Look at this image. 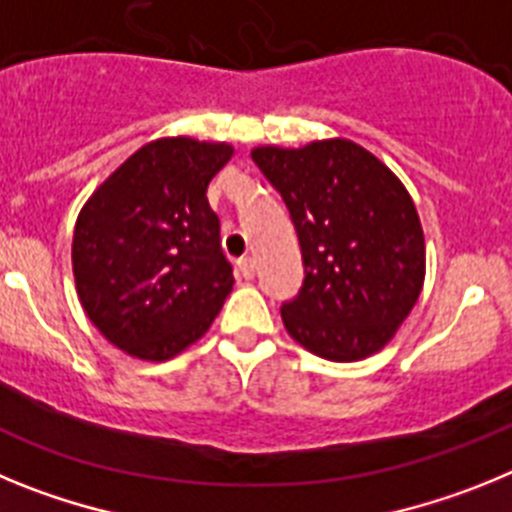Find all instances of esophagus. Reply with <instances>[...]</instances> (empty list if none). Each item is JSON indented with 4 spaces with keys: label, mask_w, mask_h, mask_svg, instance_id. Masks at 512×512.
Listing matches in <instances>:
<instances>
[{
    "label": "esophagus",
    "mask_w": 512,
    "mask_h": 512,
    "mask_svg": "<svg viewBox=\"0 0 512 512\" xmlns=\"http://www.w3.org/2000/svg\"><path fill=\"white\" fill-rule=\"evenodd\" d=\"M238 271H241L246 279H251L253 274H256V261H253L251 256H243V259H238Z\"/></svg>",
    "instance_id": "obj_1"
}]
</instances>
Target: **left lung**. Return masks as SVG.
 I'll list each match as a JSON object with an SVG mask.
<instances>
[{"label": "left lung", "instance_id": "left-lung-1", "mask_svg": "<svg viewBox=\"0 0 512 512\" xmlns=\"http://www.w3.org/2000/svg\"><path fill=\"white\" fill-rule=\"evenodd\" d=\"M251 156L282 194L300 238L305 282L282 305L289 336L328 361L382 351L425 279L423 228L408 189L346 138L259 146Z\"/></svg>", "mask_w": 512, "mask_h": 512}]
</instances>
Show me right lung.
I'll list each match as a JSON object with an SVG mask.
<instances>
[{
    "label": "right lung",
    "instance_id": "obj_1",
    "mask_svg": "<svg viewBox=\"0 0 512 512\" xmlns=\"http://www.w3.org/2000/svg\"><path fill=\"white\" fill-rule=\"evenodd\" d=\"M228 143L158 138L81 207L71 264L84 312L112 346L166 361L200 341L233 289L220 220L207 202Z\"/></svg>",
    "mask_w": 512,
    "mask_h": 512
}]
</instances>
